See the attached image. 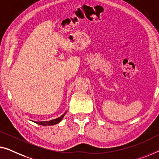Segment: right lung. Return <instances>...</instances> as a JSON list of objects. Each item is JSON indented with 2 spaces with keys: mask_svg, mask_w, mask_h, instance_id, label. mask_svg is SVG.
I'll use <instances>...</instances> for the list:
<instances>
[{
  "mask_svg": "<svg viewBox=\"0 0 159 159\" xmlns=\"http://www.w3.org/2000/svg\"><path fill=\"white\" fill-rule=\"evenodd\" d=\"M66 111L65 112L63 115L62 116H60V117L57 118V119H55V120H50V121H43V122H34L35 123H37L38 125H44V126H46V125H56L57 123H59V122L61 121L62 120V118L64 117L65 115H66Z\"/></svg>",
  "mask_w": 159,
  "mask_h": 159,
  "instance_id": "add662e5",
  "label": "right lung"
}]
</instances>
